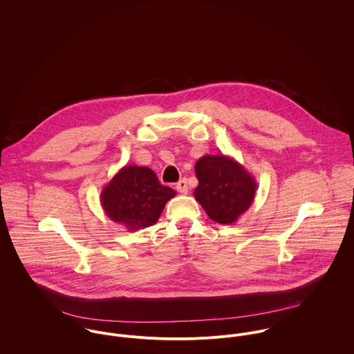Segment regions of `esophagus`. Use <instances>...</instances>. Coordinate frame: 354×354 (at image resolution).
Listing matches in <instances>:
<instances>
[{"instance_id":"1","label":"esophagus","mask_w":354,"mask_h":354,"mask_svg":"<svg viewBox=\"0 0 354 354\" xmlns=\"http://www.w3.org/2000/svg\"><path fill=\"white\" fill-rule=\"evenodd\" d=\"M176 189L180 192V194H183V195H187L188 194V184H187V180L185 178H183V180H180L177 184H176Z\"/></svg>"}]
</instances>
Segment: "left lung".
I'll return each instance as SVG.
<instances>
[{"label": "left lung", "instance_id": "left-lung-1", "mask_svg": "<svg viewBox=\"0 0 354 354\" xmlns=\"http://www.w3.org/2000/svg\"><path fill=\"white\" fill-rule=\"evenodd\" d=\"M199 185L194 195L209 216L222 223H234L253 203L257 184L252 174L234 158L204 155L195 165Z\"/></svg>", "mask_w": 354, "mask_h": 354}]
</instances>
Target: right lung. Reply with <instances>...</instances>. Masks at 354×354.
Segmentation results:
<instances>
[{
    "instance_id": "obj_1",
    "label": "right lung",
    "mask_w": 354,
    "mask_h": 354,
    "mask_svg": "<svg viewBox=\"0 0 354 354\" xmlns=\"http://www.w3.org/2000/svg\"><path fill=\"white\" fill-rule=\"evenodd\" d=\"M176 191L159 183L150 167L125 165L103 187L101 204L104 214L128 232L153 225Z\"/></svg>"
}]
</instances>
